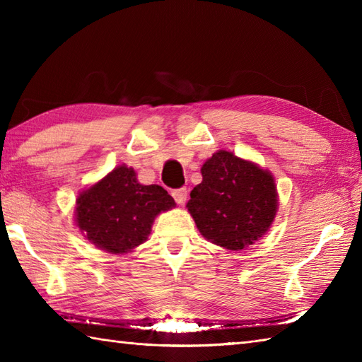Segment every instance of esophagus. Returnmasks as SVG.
<instances>
[{
  "instance_id": "34e87169",
  "label": "esophagus",
  "mask_w": 362,
  "mask_h": 362,
  "mask_svg": "<svg viewBox=\"0 0 362 362\" xmlns=\"http://www.w3.org/2000/svg\"><path fill=\"white\" fill-rule=\"evenodd\" d=\"M187 196H188V189L187 188H179V189H174L173 191L174 201L179 204V205H183V204L187 202Z\"/></svg>"
}]
</instances>
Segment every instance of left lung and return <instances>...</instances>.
I'll return each instance as SVG.
<instances>
[{
  "mask_svg": "<svg viewBox=\"0 0 362 362\" xmlns=\"http://www.w3.org/2000/svg\"><path fill=\"white\" fill-rule=\"evenodd\" d=\"M202 182L191 191L187 209L205 240L228 250L258 241L279 209L272 174L227 151L202 165Z\"/></svg>",
  "mask_w": 362,
  "mask_h": 362,
  "instance_id": "obj_1",
  "label": "left lung"
}]
</instances>
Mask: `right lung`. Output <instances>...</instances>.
<instances>
[{
	"label": "right lung",
	"mask_w": 362,
	"mask_h": 362,
	"mask_svg": "<svg viewBox=\"0 0 362 362\" xmlns=\"http://www.w3.org/2000/svg\"><path fill=\"white\" fill-rule=\"evenodd\" d=\"M174 206L165 188L141 185L134 168L121 165L78 196L76 226L98 249L118 255L148 240L156 216Z\"/></svg>",
	"instance_id": "add662e5"
}]
</instances>
